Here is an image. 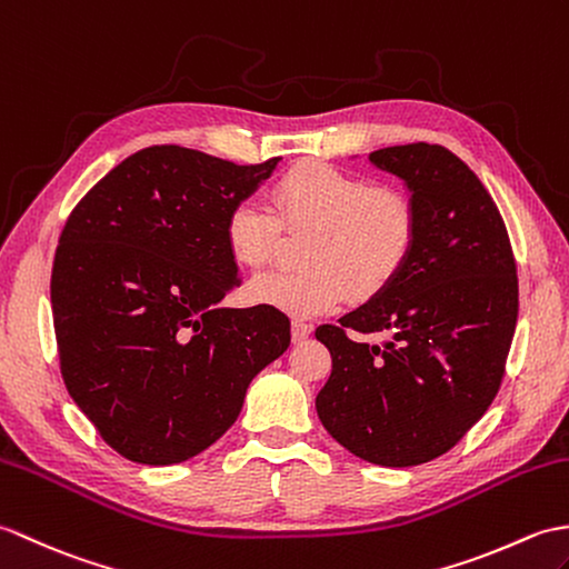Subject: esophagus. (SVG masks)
Here are the masks:
<instances>
[{
  "label": "esophagus",
  "instance_id": "esophagus-1",
  "mask_svg": "<svg viewBox=\"0 0 569 569\" xmlns=\"http://www.w3.org/2000/svg\"><path fill=\"white\" fill-rule=\"evenodd\" d=\"M311 336V326L305 321H292V340L295 343H305V340Z\"/></svg>",
  "mask_w": 569,
  "mask_h": 569
}]
</instances>
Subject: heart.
<instances>
[{
  "label": "heart",
  "instance_id": "1",
  "mask_svg": "<svg viewBox=\"0 0 569 569\" xmlns=\"http://www.w3.org/2000/svg\"><path fill=\"white\" fill-rule=\"evenodd\" d=\"M272 209L241 199L226 217V246L248 270L268 264L287 233H311L299 272H268L248 284V297L287 317H317L350 292L380 297L407 268L419 243L421 213L409 192L338 170L301 162L272 184Z\"/></svg>",
  "mask_w": 569,
  "mask_h": 569
}]
</instances>
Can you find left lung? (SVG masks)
I'll return each instance as SVG.
<instances>
[{
  "label": "left lung",
  "mask_w": 569,
  "mask_h": 569,
  "mask_svg": "<svg viewBox=\"0 0 569 569\" xmlns=\"http://www.w3.org/2000/svg\"><path fill=\"white\" fill-rule=\"evenodd\" d=\"M370 162L419 204V243L380 297L317 328L333 360L317 411L352 456L411 467L448 452L495 401L519 277L495 199L456 153L409 143L375 150ZM372 332L382 345L367 340Z\"/></svg>",
  "instance_id": "8db88e82"
}]
</instances>
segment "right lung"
<instances>
[{
  "mask_svg": "<svg viewBox=\"0 0 569 569\" xmlns=\"http://www.w3.org/2000/svg\"><path fill=\"white\" fill-rule=\"evenodd\" d=\"M277 162L150 146L68 217L50 274L60 375L126 460L174 465L217 443L289 348L282 311L219 307L241 284L226 217Z\"/></svg>",
  "mask_w": 569,
  "mask_h": 569,
  "instance_id": "right-lung-1",
  "label": "right lung"
}]
</instances>
